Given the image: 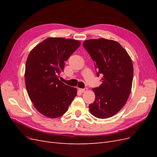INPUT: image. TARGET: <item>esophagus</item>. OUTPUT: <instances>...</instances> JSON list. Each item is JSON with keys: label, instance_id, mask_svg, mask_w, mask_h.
Returning a JSON list of instances; mask_svg holds the SVG:
<instances>
[{"label": "esophagus", "instance_id": "34e87169", "mask_svg": "<svg viewBox=\"0 0 157 157\" xmlns=\"http://www.w3.org/2000/svg\"><path fill=\"white\" fill-rule=\"evenodd\" d=\"M88 90V88H84V89H81V88H79V91L80 92H82V93H84V92H86V91Z\"/></svg>", "mask_w": 157, "mask_h": 157}]
</instances>
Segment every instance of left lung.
<instances>
[{
  "instance_id": "left-lung-1",
  "label": "left lung",
  "mask_w": 157,
  "mask_h": 157,
  "mask_svg": "<svg viewBox=\"0 0 157 157\" xmlns=\"http://www.w3.org/2000/svg\"><path fill=\"white\" fill-rule=\"evenodd\" d=\"M94 62L97 76L101 75V84L93 88L96 95L89 109L98 118H107L124 106L131 92L134 68L130 56L123 47L113 40L90 39L84 41Z\"/></svg>"
}]
</instances>
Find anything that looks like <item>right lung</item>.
I'll return each mask as SVG.
<instances>
[{"instance_id": "1", "label": "right lung", "mask_w": 157, "mask_h": 157, "mask_svg": "<svg viewBox=\"0 0 157 157\" xmlns=\"http://www.w3.org/2000/svg\"><path fill=\"white\" fill-rule=\"evenodd\" d=\"M80 45L76 40L50 37L30 52L25 86L33 105L42 115L52 118L62 116L77 96V88L65 84L59 77L65 62Z\"/></svg>"}]
</instances>
